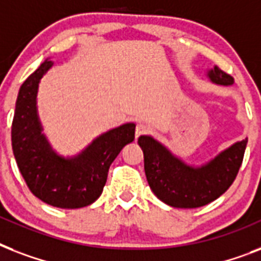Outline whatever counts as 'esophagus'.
I'll use <instances>...</instances> for the list:
<instances>
[{
    "mask_svg": "<svg viewBox=\"0 0 261 261\" xmlns=\"http://www.w3.org/2000/svg\"><path fill=\"white\" fill-rule=\"evenodd\" d=\"M149 131L146 124H143V123H138L137 126H135V138H139L141 135H145Z\"/></svg>",
    "mask_w": 261,
    "mask_h": 261,
    "instance_id": "1",
    "label": "esophagus"
}]
</instances>
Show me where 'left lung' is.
<instances>
[{
  "label": "left lung",
  "instance_id": "left-lung-1",
  "mask_svg": "<svg viewBox=\"0 0 261 261\" xmlns=\"http://www.w3.org/2000/svg\"><path fill=\"white\" fill-rule=\"evenodd\" d=\"M213 83L231 85L234 80L219 67L208 73ZM145 173L151 191L160 200L178 208H196L214 202L237 177L248 139L234 143L202 168L187 167L150 137H139Z\"/></svg>",
  "mask_w": 261,
  "mask_h": 261
}]
</instances>
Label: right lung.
<instances>
[{
	"mask_svg": "<svg viewBox=\"0 0 261 261\" xmlns=\"http://www.w3.org/2000/svg\"><path fill=\"white\" fill-rule=\"evenodd\" d=\"M51 66L53 61H44L18 90L12 149L18 171L36 198L59 208H80L101 195L111 164L134 141L135 124L127 123L102 134L75 159L58 157L43 137L36 114L39 81Z\"/></svg>",
	"mask_w": 261,
	"mask_h": 261,
	"instance_id": "obj_1",
	"label": "right lung"
}]
</instances>
